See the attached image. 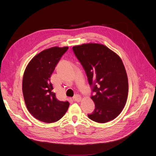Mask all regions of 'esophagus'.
<instances>
[{"instance_id":"1","label":"esophagus","mask_w":156,"mask_h":156,"mask_svg":"<svg viewBox=\"0 0 156 156\" xmlns=\"http://www.w3.org/2000/svg\"><path fill=\"white\" fill-rule=\"evenodd\" d=\"M73 99L74 100V101H77V102H79V101H81V96L78 95V94H77V95H75V96L73 97Z\"/></svg>"}]
</instances>
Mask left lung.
I'll list each match as a JSON object with an SVG mask.
<instances>
[{"mask_svg":"<svg viewBox=\"0 0 156 156\" xmlns=\"http://www.w3.org/2000/svg\"><path fill=\"white\" fill-rule=\"evenodd\" d=\"M72 49L92 88L95 108L88 117L98 123L115 119L124 108L128 94V81L121 58L101 44H83Z\"/></svg>","mask_w":156,"mask_h":156,"instance_id":"obj_1","label":"left lung"}]
</instances>
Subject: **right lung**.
<instances>
[{
  "instance_id": "add662e5",
  "label": "right lung",
  "mask_w": 156,
  "mask_h": 156,
  "mask_svg": "<svg viewBox=\"0 0 156 156\" xmlns=\"http://www.w3.org/2000/svg\"><path fill=\"white\" fill-rule=\"evenodd\" d=\"M68 49L55 47L36 55L28 64L23 79V94L30 114L40 121L53 123L67 111L69 103L60 101L53 92L51 76Z\"/></svg>"
}]
</instances>
